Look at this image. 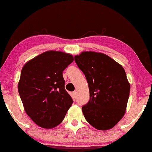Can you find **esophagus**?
<instances>
[{
    "instance_id": "1",
    "label": "esophagus",
    "mask_w": 152,
    "mask_h": 152,
    "mask_svg": "<svg viewBox=\"0 0 152 152\" xmlns=\"http://www.w3.org/2000/svg\"><path fill=\"white\" fill-rule=\"evenodd\" d=\"M72 97H73V98H76V97H77V92H76V91H74V92L72 93Z\"/></svg>"
}]
</instances>
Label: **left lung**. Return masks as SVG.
I'll return each instance as SVG.
<instances>
[{
	"label": "left lung",
	"instance_id": "obj_1",
	"mask_svg": "<svg viewBox=\"0 0 152 152\" xmlns=\"http://www.w3.org/2000/svg\"><path fill=\"white\" fill-rule=\"evenodd\" d=\"M88 84L90 99L82 107L86 121L98 130H109L123 118L130 84L123 67L105 54L84 51L75 56Z\"/></svg>",
	"mask_w": 152,
	"mask_h": 152
}]
</instances>
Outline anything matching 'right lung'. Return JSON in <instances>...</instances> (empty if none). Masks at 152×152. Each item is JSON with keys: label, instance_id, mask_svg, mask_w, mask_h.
<instances>
[{"label": "right lung", "instance_id": "obj_1", "mask_svg": "<svg viewBox=\"0 0 152 152\" xmlns=\"http://www.w3.org/2000/svg\"><path fill=\"white\" fill-rule=\"evenodd\" d=\"M73 60L70 54L49 50L22 68L18 93L27 115L41 127L49 129L59 125L73 102L64 88L62 75Z\"/></svg>", "mask_w": 152, "mask_h": 152}]
</instances>
